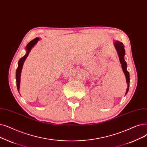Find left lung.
<instances>
[{"instance_id":"1","label":"left lung","mask_w":147,"mask_h":147,"mask_svg":"<svg viewBox=\"0 0 147 147\" xmlns=\"http://www.w3.org/2000/svg\"><path fill=\"white\" fill-rule=\"evenodd\" d=\"M114 46L115 47V49L117 51V53L119 56V61L121 64V67H122L123 71L125 74V78H126V82L127 83V89L125 92V95L127 94L129 89V86H130V75L129 73L128 72L127 69V63L124 60V55H125V49L124 44L118 41H115L114 42Z\"/></svg>"}]
</instances>
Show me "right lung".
I'll use <instances>...</instances> for the list:
<instances>
[{
	"mask_svg": "<svg viewBox=\"0 0 147 147\" xmlns=\"http://www.w3.org/2000/svg\"><path fill=\"white\" fill-rule=\"evenodd\" d=\"M40 40L39 38H36L35 39H34L33 40H32L31 41H30L26 47V53L24 56H23L22 58H21L20 59V60L18 61V67L17 68L16 70V82H17V89L18 91H19V89H20V76H21V72L22 70V68H23V63L26 60V59L27 58L28 56L29 55L30 50L32 49L35 44H36V42L38 41V40Z\"/></svg>",
	"mask_w": 147,
	"mask_h": 147,
	"instance_id": "add662e5",
	"label": "right lung"
}]
</instances>
